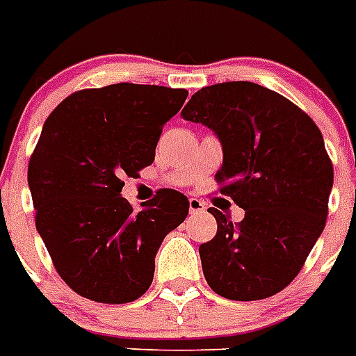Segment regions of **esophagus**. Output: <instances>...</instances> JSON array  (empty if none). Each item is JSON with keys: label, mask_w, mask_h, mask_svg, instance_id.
<instances>
[{"label": "esophagus", "mask_w": 356, "mask_h": 356, "mask_svg": "<svg viewBox=\"0 0 356 356\" xmlns=\"http://www.w3.org/2000/svg\"><path fill=\"white\" fill-rule=\"evenodd\" d=\"M206 211V204L199 199H190V213L195 215V213H204Z\"/></svg>", "instance_id": "34e87169"}]
</instances>
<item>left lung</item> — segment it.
I'll use <instances>...</instances> for the list:
<instances>
[{
  "mask_svg": "<svg viewBox=\"0 0 356 356\" xmlns=\"http://www.w3.org/2000/svg\"><path fill=\"white\" fill-rule=\"evenodd\" d=\"M181 116L220 140L215 181L245 211L233 222L209 208L216 234L199 247L204 277L225 299L270 298L298 276L326 225L333 165L319 127L280 92L243 80L202 88Z\"/></svg>",
  "mask_w": 356,
  "mask_h": 356,
  "instance_id": "left-lung-1",
  "label": "left lung"
}]
</instances>
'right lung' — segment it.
Wrapping results in <instances>:
<instances>
[{
  "instance_id": "1",
  "label": "right lung",
  "mask_w": 356,
  "mask_h": 356,
  "mask_svg": "<svg viewBox=\"0 0 356 356\" xmlns=\"http://www.w3.org/2000/svg\"><path fill=\"white\" fill-rule=\"evenodd\" d=\"M186 97L122 82L73 92L46 120L29 163L35 227L58 276L82 298L123 305L152 285L157 249L190 202L163 188L134 211L120 193L123 177L152 165L163 125Z\"/></svg>"
}]
</instances>
